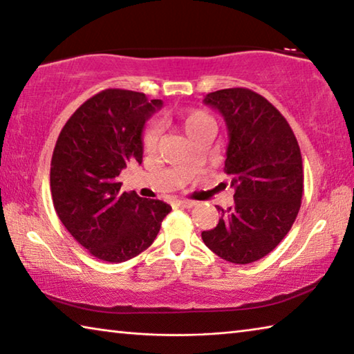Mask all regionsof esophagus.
I'll list each match as a JSON object with an SVG mask.
<instances>
[{
    "instance_id": "1",
    "label": "esophagus",
    "mask_w": 354,
    "mask_h": 354,
    "mask_svg": "<svg viewBox=\"0 0 354 354\" xmlns=\"http://www.w3.org/2000/svg\"><path fill=\"white\" fill-rule=\"evenodd\" d=\"M174 207H182V208H191L196 205V202L193 201H174L172 202Z\"/></svg>"
}]
</instances>
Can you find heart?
<instances>
[{
    "label": "heart",
    "mask_w": 354,
    "mask_h": 354,
    "mask_svg": "<svg viewBox=\"0 0 354 354\" xmlns=\"http://www.w3.org/2000/svg\"><path fill=\"white\" fill-rule=\"evenodd\" d=\"M180 125L185 131V135L188 138L193 136L194 133H198L204 129H215V120L210 114L201 108H189L187 111L180 114ZM160 130L156 124H150L146 127L142 135V144L146 150H152L156 142H158Z\"/></svg>",
    "instance_id": "1"
}]
</instances>
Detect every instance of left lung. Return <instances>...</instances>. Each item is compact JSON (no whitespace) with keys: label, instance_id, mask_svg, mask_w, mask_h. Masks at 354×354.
I'll return each mask as SVG.
<instances>
[{"label":"left lung","instance_id":"obj_1","mask_svg":"<svg viewBox=\"0 0 354 354\" xmlns=\"http://www.w3.org/2000/svg\"><path fill=\"white\" fill-rule=\"evenodd\" d=\"M227 127L224 172L234 205L218 207L215 229L202 240L224 260L252 263L279 245L297 219L303 198V160L286 118L257 92L230 88L204 98Z\"/></svg>","mask_w":354,"mask_h":354}]
</instances>
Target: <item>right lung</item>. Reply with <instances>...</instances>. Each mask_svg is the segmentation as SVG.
Listing matches in <instances>:
<instances>
[{"mask_svg": "<svg viewBox=\"0 0 354 354\" xmlns=\"http://www.w3.org/2000/svg\"><path fill=\"white\" fill-rule=\"evenodd\" d=\"M163 102L106 89L86 100L59 133L51 156L50 187L61 223L81 246L105 262L141 254L172 208L158 199L120 193L119 174L142 163V130Z\"/></svg>", "mask_w": 354, "mask_h": 354, "instance_id": "right-lung-1", "label": "right lung"}]
</instances>
